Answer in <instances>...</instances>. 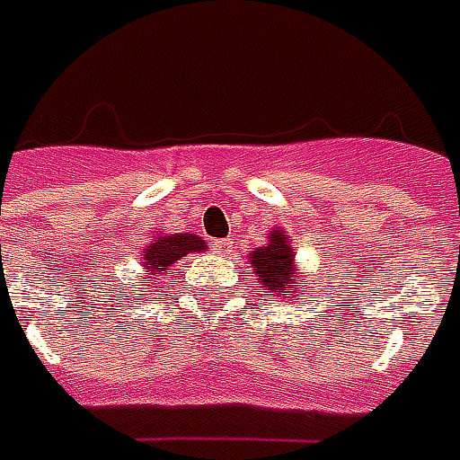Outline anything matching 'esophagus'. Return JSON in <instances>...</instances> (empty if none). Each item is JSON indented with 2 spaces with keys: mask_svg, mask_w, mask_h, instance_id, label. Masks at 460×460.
<instances>
[{
  "mask_svg": "<svg viewBox=\"0 0 460 460\" xmlns=\"http://www.w3.org/2000/svg\"><path fill=\"white\" fill-rule=\"evenodd\" d=\"M213 250L217 252V255L227 257L230 252H233V243H230V240H217V243L213 245Z\"/></svg>",
  "mask_w": 460,
  "mask_h": 460,
  "instance_id": "34e87169",
  "label": "esophagus"
}]
</instances>
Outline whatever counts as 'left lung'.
I'll list each match as a JSON object with an SVG mask.
<instances>
[{
  "label": "left lung",
  "instance_id": "obj_1",
  "mask_svg": "<svg viewBox=\"0 0 460 460\" xmlns=\"http://www.w3.org/2000/svg\"><path fill=\"white\" fill-rule=\"evenodd\" d=\"M292 262H295L292 247L279 230L270 235V243L265 247L252 250V260H250V265L257 270V277L262 279V285L272 292H279L288 285H295V288L302 285L299 279H292V275H295Z\"/></svg>",
  "mask_w": 460,
  "mask_h": 460
}]
</instances>
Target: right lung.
Instances as JSON below:
<instances>
[{
  "mask_svg": "<svg viewBox=\"0 0 460 460\" xmlns=\"http://www.w3.org/2000/svg\"><path fill=\"white\" fill-rule=\"evenodd\" d=\"M205 243L198 235H163L143 252L146 277H155L188 252H203Z\"/></svg>",
  "mask_w": 460,
  "mask_h": 460,
  "instance_id": "1",
  "label": "right lung"
}]
</instances>
